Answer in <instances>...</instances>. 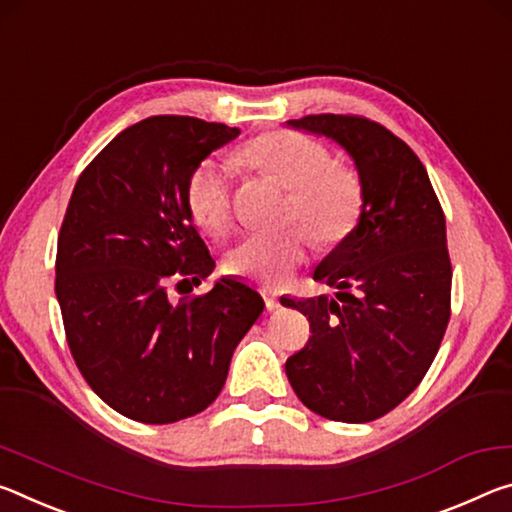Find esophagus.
Listing matches in <instances>:
<instances>
[{"mask_svg": "<svg viewBox=\"0 0 512 512\" xmlns=\"http://www.w3.org/2000/svg\"><path fill=\"white\" fill-rule=\"evenodd\" d=\"M265 306H267V311H276V308L281 306V299L276 297V295H272V292H265Z\"/></svg>", "mask_w": 512, "mask_h": 512, "instance_id": "obj_1", "label": "esophagus"}]
</instances>
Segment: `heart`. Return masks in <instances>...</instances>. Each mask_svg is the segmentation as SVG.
I'll return each mask as SVG.
<instances>
[{
  "mask_svg": "<svg viewBox=\"0 0 512 512\" xmlns=\"http://www.w3.org/2000/svg\"><path fill=\"white\" fill-rule=\"evenodd\" d=\"M238 161L288 188L283 220L299 222L315 245L333 247L356 229L363 213V181L351 167L333 163L329 147L306 133L267 131L240 147ZM186 206L201 231L220 236L233 217L231 183L213 161H201L186 181ZM306 258V236L299 229L247 233L229 249L226 270L276 288Z\"/></svg>",
  "mask_w": 512,
  "mask_h": 512,
  "instance_id": "1",
  "label": "heart"
}]
</instances>
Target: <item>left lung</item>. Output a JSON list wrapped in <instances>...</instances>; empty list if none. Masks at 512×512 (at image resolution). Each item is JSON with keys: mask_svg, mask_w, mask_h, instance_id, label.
<instances>
[{"mask_svg": "<svg viewBox=\"0 0 512 512\" xmlns=\"http://www.w3.org/2000/svg\"><path fill=\"white\" fill-rule=\"evenodd\" d=\"M354 158L363 181L358 226L317 265L335 299H281L308 315L311 338L286 360L301 404L333 422L363 424L397 408L429 372L451 317L445 213L404 140L363 115H306Z\"/></svg>", "mask_w": 512, "mask_h": 512, "instance_id": "obj_1", "label": "left lung"}]
</instances>
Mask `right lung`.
Listing matches in <instances>:
<instances>
[{"mask_svg": "<svg viewBox=\"0 0 512 512\" xmlns=\"http://www.w3.org/2000/svg\"><path fill=\"white\" fill-rule=\"evenodd\" d=\"M240 129L188 115L147 117L81 172L58 233L56 297L83 379L117 413L172 424L208 408L233 349L263 313L236 279L170 301L215 261L192 224L186 181Z\"/></svg>", "mask_w": 512, "mask_h": 512, "instance_id": "add662e5", "label": "right lung"}]
</instances>
